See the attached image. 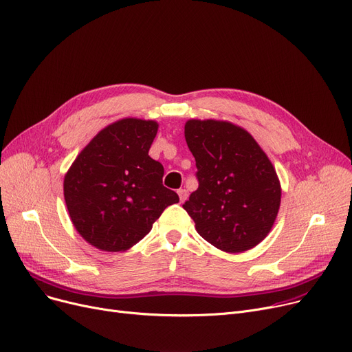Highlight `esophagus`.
<instances>
[{
    "label": "esophagus",
    "instance_id": "esophagus-1",
    "mask_svg": "<svg viewBox=\"0 0 352 352\" xmlns=\"http://www.w3.org/2000/svg\"><path fill=\"white\" fill-rule=\"evenodd\" d=\"M177 192H178V197H179V201H181V202H184V201L187 199V197H188V192H187V190L179 188Z\"/></svg>",
    "mask_w": 352,
    "mask_h": 352
}]
</instances>
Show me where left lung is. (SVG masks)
<instances>
[{"label": "left lung", "instance_id": "1", "mask_svg": "<svg viewBox=\"0 0 352 352\" xmlns=\"http://www.w3.org/2000/svg\"><path fill=\"white\" fill-rule=\"evenodd\" d=\"M184 134L198 188L182 207L197 232L226 252L254 248L271 231L281 202L270 158L248 131L228 121L190 120Z\"/></svg>", "mask_w": 352, "mask_h": 352}]
</instances>
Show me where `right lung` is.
Wrapping results in <instances>:
<instances>
[{"instance_id":"add662e5","label":"right lung","mask_w":352,"mask_h":352,"mask_svg":"<svg viewBox=\"0 0 352 352\" xmlns=\"http://www.w3.org/2000/svg\"><path fill=\"white\" fill-rule=\"evenodd\" d=\"M158 124L124 118L89 141L64 178V198L78 234L98 250L118 252L151 231L179 201L162 186L164 166L148 155Z\"/></svg>"}]
</instances>
